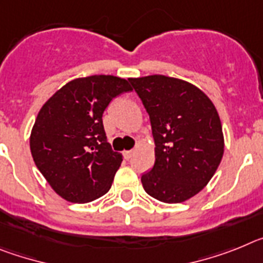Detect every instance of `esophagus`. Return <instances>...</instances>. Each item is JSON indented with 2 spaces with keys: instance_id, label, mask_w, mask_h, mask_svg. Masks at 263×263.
<instances>
[{
  "instance_id": "1",
  "label": "esophagus",
  "mask_w": 263,
  "mask_h": 263,
  "mask_svg": "<svg viewBox=\"0 0 263 263\" xmlns=\"http://www.w3.org/2000/svg\"><path fill=\"white\" fill-rule=\"evenodd\" d=\"M134 152L135 151H124V159H127V160H129L131 159L132 156H134Z\"/></svg>"
}]
</instances>
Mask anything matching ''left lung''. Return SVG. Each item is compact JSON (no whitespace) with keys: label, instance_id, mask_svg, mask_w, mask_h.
Here are the masks:
<instances>
[{"label":"left lung","instance_id":"obj_1","mask_svg":"<svg viewBox=\"0 0 263 263\" xmlns=\"http://www.w3.org/2000/svg\"><path fill=\"white\" fill-rule=\"evenodd\" d=\"M151 119L155 165L141 176L151 197L179 204L211 181L225 149L216 107L195 84L179 78H129Z\"/></svg>","mask_w":263,"mask_h":263}]
</instances>
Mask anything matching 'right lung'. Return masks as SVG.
<instances>
[{
	"label": "right lung",
	"mask_w": 263,
	"mask_h": 263,
	"mask_svg": "<svg viewBox=\"0 0 263 263\" xmlns=\"http://www.w3.org/2000/svg\"><path fill=\"white\" fill-rule=\"evenodd\" d=\"M128 81L114 75L77 78L41 107L30 134L34 163L52 191L70 202H90L112 185L123 155L107 143L104 109Z\"/></svg>",
	"instance_id": "obj_1"
}]
</instances>
